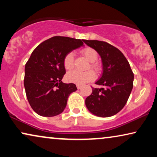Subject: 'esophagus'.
Segmentation results:
<instances>
[{
    "label": "esophagus",
    "instance_id": "1",
    "mask_svg": "<svg viewBox=\"0 0 157 157\" xmlns=\"http://www.w3.org/2000/svg\"><path fill=\"white\" fill-rule=\"evenodd\" d=\"M76 87H77V89H80L81 87H82V85H80V84H77L76 85Z\"/></svg>",
    "mask_w": 157,
    "mask_h": 157
}]
</instances>
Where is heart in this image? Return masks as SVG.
<instances>
[{
    "instance_id": "heart-1",
    "label": "heart",
    "mask_w": 157,
    "mask_h": 157,
    "mask_svg": "<svg viewBox=\"0 0 157 157\" xmlns=\"http://www.w3.org/2000/svg\"><path fill=\"white\" fill-rule=\"evenodd\" d=\"M83 55L86 58L88 61L91 62L90 66L91 68L96 72H99L101 70V66L100 63L96 61L98 59V53L96 52L95 49L86 47L81 51ZM63 66L66 70H71L74 66V53L73 52H68L66 53L63 58ZM67 80L70 82L75 83L76 84H84V83L89 82L94 80L95 78V74L93 71L89 70L86 71L81 72L79 71L75 70L71 71L66 75Z\"/></svg>"
}]
</instances>
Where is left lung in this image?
Segmentation results:
<instances>
[{
  "label": "left lung",
  "instance_id": "obj_1",
  "mask_svg": "<svg viewBox=\"0 0 157 157\" xmlns=\"http://www.w3.org/2000/svg\"><path fill=\"white\" fill-rule=\"evenodd\" d=\"M87 46L95 49L103 63L102 76L96 84L104 88H92V93L86 98L87 109L100 117L117 114L127 102L134 83V74L123 53L107 42L83 40Z\"/></svg>",
  "mask_w": 157,
  "mask_h": 157
}]
</instances>
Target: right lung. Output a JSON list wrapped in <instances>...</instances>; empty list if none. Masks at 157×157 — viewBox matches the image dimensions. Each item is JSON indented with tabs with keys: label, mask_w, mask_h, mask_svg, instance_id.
I'll use <instances>...</instances> for the list:
<instances>
[{
	"label": "right lung",
	"mask_w": 157,
	"mask_h": 157,
	"mask_svg": "<svg viewBox=\"0 0 157 157\" xmlns=\"http://www.w3.org/2000/svg\"><path fill=\"white\" fill-rule=\"evenodd\" d=\"M80 39L54 36L44 40L32 52L25 66L24 87L31 108L38 115L51 117L65 109L68 96L77 90L64 83L63 58L83 45Z\"/></svg>",
	"instance_id": "1"
}]
</instances>
